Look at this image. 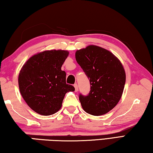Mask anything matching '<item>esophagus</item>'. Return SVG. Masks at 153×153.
<instances>
[{"label":"esophagus","mask_w":153,"mask_h":153,"mask_svg":"<svg viewBox=\"0 0 153 153\" xmlns=\"http://www.w3.org/2000/svg\"><path fill=\"white\" fill-rule=\"evenodd\" d=\"M74 87H75V91H76V92L78 91V86H77V84H74Z\"/></svg>","instance_id":"1"}]
</instances>
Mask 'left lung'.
<instances>
[{
  "mask_svg": "<svg viewBox=\"0 0 153 153\" xmlns=\"http://www.w3.org/2000/svg\"><path fill=\"white\" fill-rule=\"evenodd\" d=\"M76 59L90 79L89 94L79 96L83 109L94 116L106 114L123 94L126 73L122 64L110 51L94 45L77 51Z\"/></svg>",
  "mask_w": 153,
  "mask_h": 153,
  "instance_id": "obj_1",
  "label": "left lung"
}]
</instances>
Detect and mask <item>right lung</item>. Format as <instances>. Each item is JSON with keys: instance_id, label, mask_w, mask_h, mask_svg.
Listing matches in <instances>:
<instances>
[{"instance_id": "obj_1", "label": "right lung", "mask_w": 153, "mask_h": 153, "mask_svg": "<svg viewBox=\"0 0 153 153\" xmlns=\"http://www.w3.org/2000/svg\"><path fill=\"white\" fill-rule=\"evenodd\" d=\"M68 55L67 51H44L30 58L21 69L18 79L21 94L40 115L57 112L66 93L75 90L66 84V73L61 70Z\"/></svg>"}]
</instances>
